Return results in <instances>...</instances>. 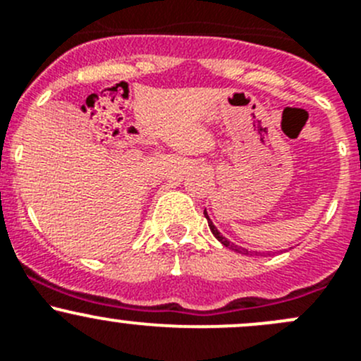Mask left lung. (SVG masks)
Wrapping results in <instances>:
<instances>
[{"mask_svg": "<svg viewBox=\"0 0 361 361\" xmlns=\"http://www.w3.org/2000/svg\"><path fill=\"white\" fill-rule=\"evenodd\" d=\"M203 214H205L207 221H209V228H210V231H212V235H214V237L217 238V240L221 242V244L224 245V247H230V249H233V251L240 252V255H247V256H252V255H259L258 251H249V249H242V247H238V245L231 244V242L228 240L226 237H223V235L219 233V230H217V228L214 226V223H212V221H210V217H209V214H207V210H203Z\"/></svg>", "mask_w": 361, "mask_h": 361, "instance_id": "1", "label": "left lung"}]
</instances>
